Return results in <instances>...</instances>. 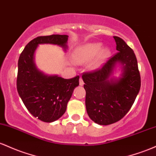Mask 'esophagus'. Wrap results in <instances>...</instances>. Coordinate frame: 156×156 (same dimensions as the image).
I'll use <instances>...</instances> for the list:
<instances>
[{
	"mask_svg": "<svg viewBox=\"0 0 156 156\" xmlns=\"http://www.w3.org/2000/svg\"><path fill=\"white\" fill-rule=\"evenodd\" d=\"M83 85H84V82H83V79L80 78V86H83Z\"/></svg>",
	"mask_w": 156,
	"mask_h": 156,
	"instance_id": "1",
	"label": "esophagus"
}]
</instances>
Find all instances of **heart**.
<instances>
[{
  "label": "heart",
  "mask_w": 156,
  "mask_h": 156,
  "mask_svg": "<svg viewBox=\"0 0 156 156\" xmlns=\"http://www.w3.org/2000/svg\"><path fill=\"white\" fill-rule=\"evenodd\" d=\"M110 54L109 48H102L101 43H91L76 48L73 53V57L76 63L85 64L92 60L97 55L90 64L92 69H97L109 57Z\"/></svg>",
  "instance_id": "1"
}]
</instances>
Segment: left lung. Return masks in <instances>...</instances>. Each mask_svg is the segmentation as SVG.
I'll return each instance as SVG.
<instances>
[{"label":"left lung","mask_w":156,"mask_h":156,"mask_svg":"<svg viewBox=\"0 0 156 156\" xmlns=\"http://www.w3.org/2000/svg\"><path fill=\"white\" fill-rule=\"evenodd\" d=\"M116 53L102 68L84 73L86 91L85 106L90 119L100 125L115 123L127 114L134 103L141 87V77L133 51L122 38L113 37ZM117 66L122 73L113 76Z\"/></svg>","instance_id":"1"}]
</instances>
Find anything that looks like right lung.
<instances>
[{"label": "right lung", "mask_w": 156, "mask_h": 156, "mask_svg": "<svg viewBox=\"0 0 156 156\" xmlns=\"http://www.w3.org/2000/svg\"><path fill=\"white\" fill-rule=\"evenodd\" d=\"M68 35L52 34L31 40L18 59L17 89L19 96L32 116L44 122H53L64 114L80 76L69 79L48 75L37 68L34 53L40 44H53L68 48Z\"/></svg>", "instance_id": "add662e5"}]
</instances>
